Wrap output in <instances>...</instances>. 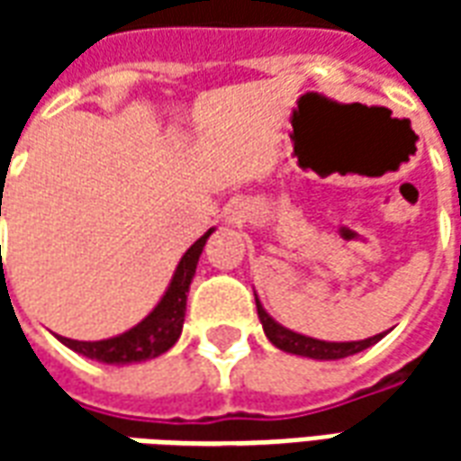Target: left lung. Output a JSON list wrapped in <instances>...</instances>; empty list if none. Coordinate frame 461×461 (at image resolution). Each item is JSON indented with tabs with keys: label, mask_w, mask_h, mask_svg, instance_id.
Segmentation results:
<instances>
[{
	"label": "left lung",
	"mask_w": 461,
	"mask_h": 461,
	"mask_svg": "<svg viewBox=\"0 0 461 461\" xmlns=\"http://www.w3.org/2000/svg\"><path fill=\"white\" fill-rule=\"evenodd\" d=\"M257 299V313H259L261 329L267 333V339L274 343V346L284 350V353H291V356H303L313 357V360H340V357L356 356L366 348L375 346L377 340L383 339L385 333H377V336H370L366 340H319L311 339V336H303V333H296V330H289L286 326H281L279 321H274L264 309V303L259 301V296L254 294Z\"/></svg>",
	"instance_id": "left-lung-1"
}]
</instances>
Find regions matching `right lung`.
I'll return each mask as SVG.
<instances>
[{"label": "right lung", "instance_id": "1", "mask_svg": "<svg viewBox=\"0 0 461 461\" xmlns=\"http://www.w3.org/2000/svg\"><path fill=\"white\" fill-rule=\"evenodd\" d=\"M212 231H214V227L204 231L200 240L182 254L167 289L160 296V301L155 303V309L140 323H135L125 333H118L113 339L104 340H74L64 339V336H56V339L78 356L91 357V360H98L105 366H131V363H142V360L167 353L180 339L192 276L197 271V261H200V254Z\"/></svg>", "mask_w": 461, "mask_h": 461}]
</instances>
